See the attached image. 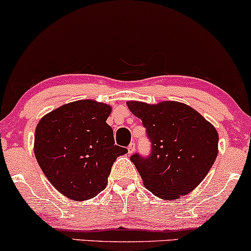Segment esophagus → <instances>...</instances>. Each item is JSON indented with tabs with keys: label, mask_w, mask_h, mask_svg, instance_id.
<instances>
[{
	"label": "esophagus",
	"mask_w": 251,
	"mask_h": 251,
	"mask_svg": "<svg viewBox=\"0 0 251 251\" xmlns=\"http://www.w3.org/2000/svg\"><path fill=\"white\" fill-rule=\"evenodd\" d=\"M127 150H128V153H130V155H132V153H133L134 151H136V144H134V143H131V144L128 145Z\"/></svg>",
	"instance_id": "obj_1"
}]
</instances>
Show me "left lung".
Returning <instances> with one entry per match:
<instances>
[{
  "mask_svg": "<svg viewBox=\"0 0 251 251\" xmlns=\"http://www.w3.org/2000/svg\"><path fill=\"white\" fill-rule=\"evenodd\" d=\"M126 103L143 121L152 147L147 158L138 153L131 156L145 188L163 200L178 199L194 191L218 155L216 127L182 102Z\"/></svg>",
  "mask_w": 251,
  "mask_h": 251,
  "instance_id": "left-lung-1",
  "label": "left lung"
}]
</instances>
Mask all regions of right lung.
Listing matches in <instances>:
<instances>
[{
	"label": "right lung",
	"mask_w": 251,
	"mask_h": 251,
	"mask_svg": "<svg viewBox=\"0 0 251 251\" xmlns=\"http://www.w3.org/2000/svg\"><path fill=\"white\" fill-rule=\"evenodd\" d=\"M112 107L95 100L65 103L44 115L34 133V155L52 186L74 201L107 186L115 159L127 152L114 144L106 123Z\"/></svg>",
	"instance_id": "obj_1"
}]
</instances>
